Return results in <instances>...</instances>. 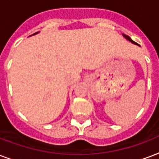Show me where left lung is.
Masks as SVG:
<instances>
[{"mask_svg":"<svg viewBox=\"0 0 159 159\" xmlns=\"http://www.w3.org/2000/svg\"><path fill=\"white\" fill-rule=\"evenodd\" d=\"M123 35H124V37L125 38V39H127V40H129L130 42H132L133 44H134V45H138L137 43H136V42H134V40H131V38H130L129 36V35H124V34H123Z\"/></svg>","mask_w":159,"mask_h":159,"instance_id":"1","label":"left lung"}]
</instances>
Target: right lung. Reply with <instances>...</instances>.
<instances>
[{"instance_id": "1", "label": "right lung", "mask_w": 159, "mask_h": 159, "mask_svg": "<svg viewBox=\"0 0 159 159\" xmlns=\"http://www.w3.org/2000/svg\"><path fill=\"white\" fill-rule=\"evenodd\" d=\"M37 33H39V32H35V34H33V35H35V34H37Z\"/></svg>"}]
</instances>
